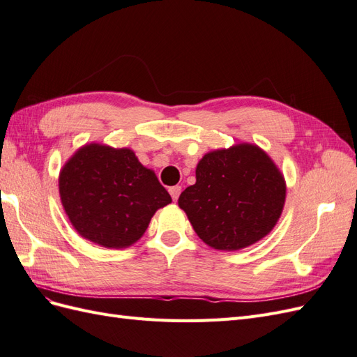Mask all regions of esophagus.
Listing matches in <instances>:
<instances>
[{"label":"esophagus","mask_w":357,"mask_h":357,"mask_svg":"<svg viewBox=\"0 0 357 357\" xmlns=\"http://www.w3.org/2000/svg\"><path fill=\"white\" fill-rule=\"evenodd\" d=\"M180 193H181V186H172V188H169V195H171V198H172V201H174V202H177Z\"/></svg>","instance_id":"obj_1"}]
</instances>
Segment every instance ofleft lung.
<instances>
[{"label": "left lung", "mask_w": 357, "mask_h": 357, "mask_svg": "<svg viewBox=\"0 0 357 357\" xmlns=\"http://www.w3.org/2000/svg\"><path fill=\"white\" fill-rule=\"evenodd\" d=\"M197 183L181 192L178 207L193 231L215 250L235 252L261 241L283 213V172L256 144L240 143L205 153Z\"/></svg>", "instance_id": "obj_1"}]
</instances>
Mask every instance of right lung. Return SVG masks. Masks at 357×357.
<instances>
[{
  "label": "right lung",
  "instance_id": "1",
  "mask_svg": "<svg viewBox=\"0 0 357 357\" xmlns=\"http://www.w3.org/2000/svg\"><path fill=\"white\" fill-rule=\"evenodd\" d=\"M59 197L73 228L105 248L137 243L153 214L171 202L134 150L100 143L84 144L63 164Z\"/></svg>",
  "mask_w": 357,
  "mask_h": 357
}]
</instances>
